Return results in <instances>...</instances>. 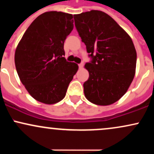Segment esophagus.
Segmentation results:
<instances>
[{"label": "esophagus", "mask_w": 154, "mask_h": 154, "mask_svg": "<svg viewBox=\"0 0 154 154\" xmlns=\"http://www.w3.org/2000/svg\"><path fill=\"white\" fill-rule=\"evenodd\" d=\"M83 66H84V63H79V69H82L83 68Z\"/></svg>", "instance_id": "34e87169"}]
</instances>
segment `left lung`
Masks as SVG:
<instances>
[{"mask_svg":"<svg viewBox=\"0 0 154 154\" xmlns=\"http://www.w3.org/2000/svg\"><path fill=\"white\" fill-rule=\"evenodd\" d=\"M77 30L92 58L85 68L86 98L99 106L119 100L135 75L137 54L131 38L114 19L101 11L74 15Z\"/></svg>","mask_w":154,"mask_h":154,"instance_id":"8db88e82","label":"left lung"}]
</instances>
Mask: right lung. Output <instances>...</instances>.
I'll use <instances>...</instances> for the list:
<instances>
[{"label": "right lung", "instance_id": "obj_1", "mask_svg": "<svg viewBox=\"0 0 154 154\" xmlns=\"http://www.w3.org/2000/svg\"><path fill=\"white\" fill-rule=\"evenodd\" d=\"M73 16L47 11L27 28L15 51L14 61L21 82L39 102L54 104L66 95L78 65L66 61L63 45L74 27Z\"/></svg>", "mask_w": 154, "mask_h": 154}]
</instances>
